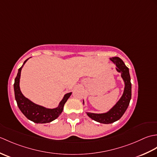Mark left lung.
Here are the masks:
<instances>
[{
    "label": "left lung",
    "mask_w": 157,
    "mask_h": 157,
    "mask_svg": "<svg viewBox=\"0 0 157 157\" xmlns=\"http://www.w3.org/2000/svg\"><path fill=\"white\" fill-rule=\"evenodd\" d=\"M110 59L115 63L117 71L121 73V77L125 82L123 94L119 101L109 112L102 113V114L86 113L89 117H90L92 119L99 123H105V124L112 123L121 118L128 109L132 97V84L130 82L129 69L127 67L125 63L119 57L115 56Z\"/></svg>",
    "instance_id": "1"
}]
</instances>
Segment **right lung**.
I'll use <instances>...</instances> for the list:
<instances>
[{
    "label": "right lung",
    "instance_id": "1",
    "mask_svg": "<svg viewBox=\"0 0 157 157\" xmlns=\"http://www.w3.org/2000/svg\"><path fill=\"white\" fill-rule=\"evenodd\" d=\"M28 60V59H26L23 63V65L19 69L17 75L15 79L14 91L17 104L20 111L30 121L36 123H46L51 122L61 115L63 110V106L69 98V96H71V92L66 94L60 102L58 107L52 109H46L42 106L36 105L34 102L29 101V99L25 98L20 90L19 79L21 69Z\"/></svg>",
    "mask_w": 157,
    "mask_h": 157
}]
</instances>
